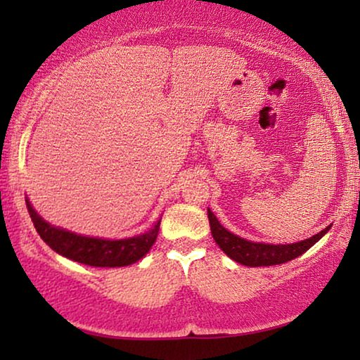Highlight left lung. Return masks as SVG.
Masks as SVG:
<instances>
[{
	"mask_svg": "<svg viewBox=\"0 0 360 360\" xmlns=\"http://www.w3.org/2000/svg\"><path fill=\"white\" fill-rule=\"evenodd\" d=\"M208 219L211 234L219 249L236 262L248 265V267H262V265H278L285 264L288 260L297 259L298 255L318 243L324 234L328 233L331 226L324 228L321 233L311 236L309 239L300 240L295 244H264V243H252V240L243 239L236 236L221 226L213 211L208 208Z\"/></svg>",
	"mask_w": 360,
	"mask_h": 360,
	"instance_id": "8db88e82",
	"label": "left lung"
}]
</instances>
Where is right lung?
Here are the masks:
<instances>
[{"instance_id":"right-lung-1","label":"right lung","mask_w":360,"mask_h":360,"mask_svg":"<svg viewBox=\"0 0 360 360\" xmlns=\"http://www.w3.org/2000/svg\"><path fill=\"white\" fill-rule=\"evenodd\" d=\"M26 203L34 228L49 248L63 257L91 265V267H124V265L134 264L149 252L152 244L155 243L157 234H159L160 221H157L149 233L134 236V238L117 240L86 238V236L70 233V231L49 224L36 213L29 200Z\"/></svg>"}]
</instances>
